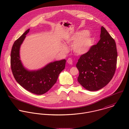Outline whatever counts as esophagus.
<instances>
[{"label": "esophagus", "mask_w": 129, "mask_h": 129, "mask_svg": "<svg viewBox=\"0 0 129 129\" xmlns=\"http://www.w3.org/2000/svg\"><path fill=\"white\" fill-rule=\"evenodd\" d=\"M67 62L70 64H73V60L71 58H69L67 60Z\"/></svg>", "instance_id": "esophagus-1"}]
</instances>
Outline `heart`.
I'll return each instance as SVG.
<instances>
[{"mask_svg":"<svg viewBox=\"0 0 129 129\" xmlns=\"http://www.w3.org/2000/svg\"><path fill=\"white\" fill-rule=\"evenodd\" d=\"M68 44H73L74 52L78 55L86 54L92 47L93 38L91 35L87 30H80L75 32L66 40ZM64 52H68V48L65 45L62 46Z\"/></svg>","mask_w":129,"mask_h":129,"instance_id":"obj_1","label":"heart"}]
</instances>
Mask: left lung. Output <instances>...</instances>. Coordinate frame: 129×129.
<instances>
[{"label":"left lung","mask_w":129,"mask_h":129,"mask_svg":"<svg viewBox=\"0 0 129 129\" xmlns=\"http://www.w3.org/2000/svg\"><path fill=\"white\" fill-rule=\"evenodd\" d=\"M100 39L85 54L79 58L76 68L78 82L86 89L98 90L108 84L116 68L117 52L114 40L103 26Z\"/></svg>","instance_id":"8db88e82"}]
</instances>
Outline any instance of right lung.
Returning a JSON list of instances; mask_svg holds the SVG:
<instances>
[{
	"label": "right lung",
	"mask_w": 129,
	"mask_h": 129,
	"mask_svg": "<svg viewBox=\"0 0 129 129\" xmlns=\"http://www.w3.org/2000/svg\"><path fill=\"white\" fill-rule=\"evenodd\" d=\"M30 29L13 44L11 53V67L13 76L19 84L32 93L42 95L55 84L59 74L66 66L65 59L51 62L36 70H29L23 64L20 56V47Z\"/></svg>",
	"instance_id": "right-lung-1"
}]
</instances>
